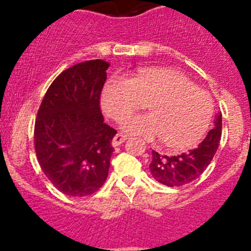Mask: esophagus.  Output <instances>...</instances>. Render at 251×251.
Returning a JSON list of instances; mask_svg holds the SVG:
<instances>
[{"label":"esophagus","mask_w":251,"mask_h":251,"mask_svg":"<svg viewBox=\"0 0 251 251\" xmlns=\"http://www.w3.org/2000/svg\"><path fill=\"white\" fill-rule=\"evenodd\" d=\"M126 140H127V136L124 135L123 132H118L115 136H114L111 144H113V147H118V146H120L121 143H124Z\"/></svg>","instance_id":"obj_1"}]
</instances>
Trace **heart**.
Masks as SVG:
<instances>
[{
	"label": "heart",
	"mask_w": 251,
	"mask_h": 251,
	"mask_svg": "<svg viewBox=\"0 0 251 251\" xmlns=\"http://www.w3.org/2000/svg\"><path fill=\"white\" fill-rule=\"evenodd\" d=\"M143 103L148 114L125 116L121 126L144 140L160 138L170 148H187L198 142L214 115L209 93L181 73L165 68L140 69L131 78L114 75L103 88V109L115 120Z\"/></svg>",
	"instance_id": "heart-1"
}]
</instances>
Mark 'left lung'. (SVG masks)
<instances>
[{
    "instance_id": "left-lung-1",
    "label": "left lung",
    "mask_w": 251,
    "mask_h": 251,
    "mask_svg": "<svg viewBox=\"0 0 251 251\" xmlns=\"http://www.w3.org/2000/svg\"><path fill=\"white\" fill-rule=\"evenodd\" d=\"M222 133V116L219 113L215 126L197 148L179 155H161L153 151L149 170L154 179L168 187H181L191 183L206 170L219 148Z\"/></svg>"
}]
</instances>
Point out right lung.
Instances as JSON below:
<instances>
[{
	"instance_id": "right-lung-1",
	"label": "right lung",
	"mask_w": 251,
	"mask_h": 251,
	"mask_svg": "<svg viewBox=\"0 0 251 251\" xmlns=\"http://www.w3.org/2000/svg\"><path fill=\"white\" fill-rule=\"evenodd\" d=\"M109 63H77L50 83L34 130L37 160L53 186L70 197H86L104 184L116 130L104 124L100 93Z\"/></svg>"
}]
</instances>
